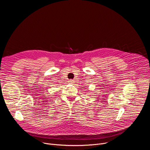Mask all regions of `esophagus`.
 <instances>
[{"mask_svg":"<svg viewBox=\"0 0 150 150\" xmlns=\"http://www.w3.org/2000/svg\"><path fill=\"white\" fill-rule=\"evenodd\" d=\"M68 82H69V83H71V84H72V83H74V80H72V79H70Z\"/></svg>","mask_w":150,"mask_h":150,"instance_id":"34e87169","label":"esophagus"}]
</instances>
